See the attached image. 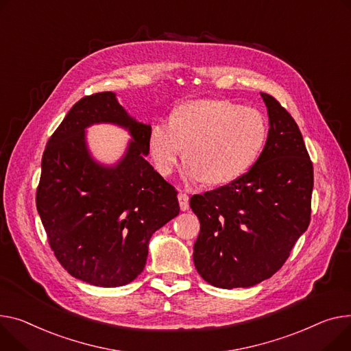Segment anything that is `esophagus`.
<instances>
[{
    "label": "esophagus",
    "instance_id": "34e87169",
    "mask_svg": "<svg viewBox=\"0 0 351 351\" xmlns=\"http://www.w3.org/2000/svg\"><path fill=\"white\" fill-rule=\"evenodd\" d=\"M178 200H179V206H180L182 210H188L189 208V196L188 195L180 192L178 195Z\"/></svg>",
    "mask_w": 351,
    "mask_h": 351
}]
</instances>
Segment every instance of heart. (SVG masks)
I'll return each mask as SVG.
<instances>
[{
    "instance_id": "heart-1",
    "label": "heart",
    "mask_w": 351,
    "mask_h": 351,
    "mask_svg": "<svg viewBox=\"0 0 351 351\" xmlns=\"http://www.w3.org/2000/svg\"><path fill=\"white\" fill-rule=\"evenodd\" d=\"M267 131L263 114L254 108L227 100H192L180 104L172 120L152 125L148 147L159 173L171 175L184 154L186 179L223 184L254 165Z\"/></svg>"
}]
</instances>
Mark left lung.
<instances>
[{"label":"left lung","mask_w":351,"mask_h":351,"mask_svg":"<svg viewBox=\"0 0 351 351\" xmlns=\"http://www.w3.org/2000/svg\"><path fill=\"white\" fill-rule=\"evenodd\" d=\"M265 147L252 168L215 191L191 197L200 221L193 263L210 285L248 288L288 260L311 221L313 165L298 124L272 96Z\"/></svg>","instance_id":"left-lung-1"}]
</instances>
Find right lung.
Masks as SVG:
<instances>
[{
  "mask_svg": "<svg viewBox=\"0 0 351 351\" xmlns=\"http://www.w3.org/2000/svg\"><path fill=\"white\" fill-rule=\"evenodd\" d=\"M114 123L132 135L114 166L90 156L85 128ZM151 125L138 123L112 91L79 100L42 156L36 208L62 267L80 281L115 288L143 272L154 232L179 215L178 192L145 159Z\"/></svg>",
  "mask_w": 351,
  "mask_h": 351,
  "instance_id": "add662e5",
  "label": "right lung"
}]
</instances>
